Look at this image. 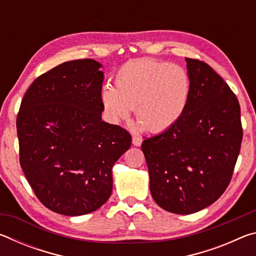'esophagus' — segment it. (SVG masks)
<instances>
[{"instance_id": "34e87169", "label": "esophagus", "mask_w": 256, "mask_h": 256, "mask_svg": "<svg viewBox=\"0 0 256 256\" xmlns=\"http://www.w3.org/2000/svg\"><path fill=\"white\" fill-rule=\"evenodd\" d=\"M132 144L136 146H140L142 144V138L138 136H133Z\"/></svg>"}]
</instances>
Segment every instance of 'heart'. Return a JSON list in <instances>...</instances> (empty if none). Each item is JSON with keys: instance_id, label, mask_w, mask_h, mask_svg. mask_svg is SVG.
Listing matches in <instances>:
<instances>
[{"instance_id": "heart-1", "label": "heart", "mask_w": 256, "mask_h": 256, "mask_svg": "<svg viewBox=\"0 0 256 256\" xmlns=\"http://www.w3.org/2000/svg\"><path fill=\"white\" fill-rule=\"evenodd\" d=\"M115 88L106 84L100 99L108 120L118 124L128 120L133 108L146 131L160 133L183 118L190 96L188 71L176 64L154 60L125 63L115 74Z\"/></svg>"}]
</instances>
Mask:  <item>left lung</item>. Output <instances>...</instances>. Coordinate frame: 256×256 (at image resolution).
<instances>
[{
  "label": "left lung",
  "instance_id": "8db88e82",
  "mask_svg": "<svg viewBox=\"0 0 256 256\" xmlns=\"http://www.w3.org/2000/svg\"><path fill=\"white\" fill-rule=\"evenodd\" d=\"M188 108L174 126L142 142L150 192L166 211L190 214L209 206L230 183L242 128L238 99L214 68L185 58Z\"/></svg>",
  "mask_w": 256,
  "mask_h": 256
}]
</instances>
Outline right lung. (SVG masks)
I'll return each mask as SVG.
<instances>
[{"label": "right lung", "mask_w": 256, "mask_h": 256, "mask_svg": "<svg viewBox=\"0 0 256 256\" xmlns=\"http://www.w3.org/2000/svg\"><path fill=\"white\" fill-rule=\"evenodd\" d=\"M97 60H68L34 80L16 118L20 164L42 204L82 216L112 190L114 164L131 146L130 133L102 120L104 73Z\"/></svg>", "instance_id": "1"}]
</instances>
